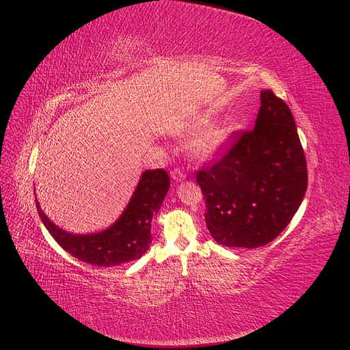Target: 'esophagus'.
<instances>
[{
	"label": "esophagus",
	"mask_w": 350,
	"mask_h": 350,
	"mask_svg": "<svg viewBox=\"0 0 350 350\" xmlns=\"http://www.w3.org/2000/svg\"><path fill=\"white\" fill-rule=\"evenodd\" d=\"M171 178H172L174 180H182V179H185V174H183L182 170L174 168V170L171 171Z\"/></svg>",
	"instance_id": "esophagus-1"
}]
</instances>
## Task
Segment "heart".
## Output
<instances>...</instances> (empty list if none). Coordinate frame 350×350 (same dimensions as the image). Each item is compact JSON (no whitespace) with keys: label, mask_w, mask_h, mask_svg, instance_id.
<instances>
[{"label":"heart","mask_w":350,"mask_h":350,"mask_svg":"<svg viewBox=\"0 0 350 350\" xmlns=\"http://www.w3.org/2000/svg\"><path fill=\"white\" fill-rule=\"evenodd\" d=\"M232 137V129L217 127L203 134L193 144V154L200 159H211L228 148Z\"/></svg>","instance_id":"b5f03b06"}]
</instances>
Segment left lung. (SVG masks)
Segmentation results:
<instances>
[{
	"label": "left lung",
	"instance_id": "1",
	"mask_svg": "<svg viewBox=\"0 0 350 350\" xmlns=\"http://www.w3.org/2000/svg\"><path fill=\"white\" fill-rule=\"evenodd\" d=\"M260 103L256 127L232 133L224 152L196 171L208 230L228 247L273 241L297 213L308 187L290 107L273 90H262Z\"/></svg>",
	"mask_w": 350,
	"mask_h": 350
}]
</instances>
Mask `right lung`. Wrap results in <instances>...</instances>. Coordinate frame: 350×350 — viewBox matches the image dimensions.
<instances>
[{"mask_svg": "<svg viewBox=\"0 0 350 350\" xmlns=\"http://www.w3.org/2000/svg\"><path fill=\"white\" fill-rule=\"evenodd\" d=\"M170 182L165 170L144 172L124 213L110 229L94 234L66 233L46 217L38 200L36 209L48 232L65 252L88 264L114 267L134 261L150 249L152 216L158 213Z\"/></svg>", "mask_w": 350, "mask_h": 350, "instance_id": "right-lung-1", "label": "right lung"}]
</instances>
